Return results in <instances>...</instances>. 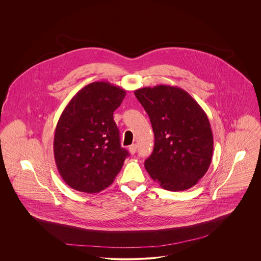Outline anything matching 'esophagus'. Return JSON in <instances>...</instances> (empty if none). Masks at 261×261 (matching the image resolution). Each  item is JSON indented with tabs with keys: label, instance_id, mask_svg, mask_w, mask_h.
<instances>
[{
	"label": "esophagus",
	"instance_id": "1",
	"mask_svg": "<svg viewBox=\"0 0 261 261\" xmlns=\"http://www.w3.org/2000/svg\"><path fill=\"white\" fill-rule=\"evenodd\" d=\"M137 149H138L137 145H132V146H129V148H128V150H129V152H130L132 154H134V153H136V151H137Z\"/></svg>",
	"mask_w": 261,
	"mask_h": 261
}]
</instances>
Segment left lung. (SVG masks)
<instances>
[{
	"mask_svg": "<svg viewBox=\"0 0 261 261\" xmlns=\"http://www.w3.org/2000/svg\"><path fill=\"white\" fill-rule=\"evenodd\" d=\"M149 115L153 150L145 161L150 178L169 191L195 186L212 161L213 135L207 114L185 90L170 85L137 89Z\"/></svg>",
	"mask_w": 261,
	"mask_h": 261,
	"instance_id": "obj_1",
	"label": "left lung"
}]
</instances>
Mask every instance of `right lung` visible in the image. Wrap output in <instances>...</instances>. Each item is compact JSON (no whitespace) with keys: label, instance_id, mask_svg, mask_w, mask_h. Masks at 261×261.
Returning <instances> with one entry per match:
<instances>
[{"label":"right lung","instance_id":"1","mask_svg":"<svg viewBox=\"0 0 261 261\" xmlns=\"http://www.w3.org/2000/svg\"><path fill=\"white\" fill-rule=\"evenodd\" d=\"M125 90L110 82H92L66 106L54 135V158L64 182L84 193L112 185L129 154L120 147L113 112Z\"/></svg>","mask_w":261,"mask_h":261}]
</instances>
